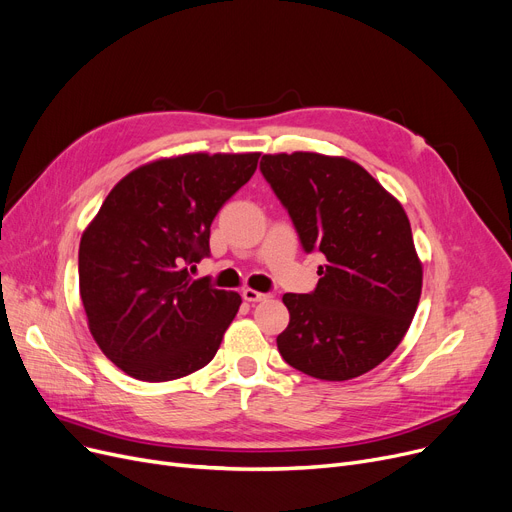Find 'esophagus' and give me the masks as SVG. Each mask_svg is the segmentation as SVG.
Masks as SVG:
<instances>
[{
    "label": "esophagus",
    "mask_w": 512,
    "mask_h": 512,
    "mask_svg": "<svg viewBox=\"0 0 512 512\" xmlns=\"http://www.w3.org/2000/svg\"><path fill=\"white\" fill-rule=\"evenodd\" d=\"M242 299L249 301V303H261V301L270 299V294L257 292V290H253V288H245V290H242Z\"/></svg>",
    "instance_id": "34e87169"
}]
</instances>
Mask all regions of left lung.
<instances>
[{"instance_id": "obj_1", "label": "left lung", "mask_w": 512, "mask_h": 512, "mask_svg": "<svg viewBox=\"0 0 512 512\" xmlns=\"http://www.w3.org/2000/svg\"><path fill=\"white\" fill-rule=\"evenodd\" d=\"M263 178L305 253L326 265L309 294L286 292L282 359L311 378L344 382L378 367L405 338L423 270L405 209L365 168L321 153L263 155Z\"/></svg>"}]
</instances>
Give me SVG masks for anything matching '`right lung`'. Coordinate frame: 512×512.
I'll use <instances>...</instances> for the list:
<instances>
[{"instance_id":"1","label":"right lung","mask_w":512,"mask_h":512,"mask_svg":"<svg viewBox=\"0 0 512 512\" xmlns=\"http://www.w3.org/2000/svg\"><path fill=\"white\" fill-rule=\"evenodd\" d=\"M259 153H186L124 176L78 249L89 330L116 367L170 382L218 353L240 294L193 280L209 257L211 222L257 170Z\"/></svg>"}]
</instances>
